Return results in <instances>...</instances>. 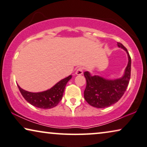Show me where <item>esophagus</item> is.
I'll return each mask as SVG.
<instances>
[{
	"label": "esophagus",
	"instance_id": "esophagus-1",
	"mask_svg": "<svg viewBox=\"0 0 147 147\" xmlns=\"http://www.w3.org/2000/svg\"><path fill=\"white\" fill-rule=\"evenodd\" d=\"M83 72V68L82 67H79L76 70V75H81Z\"/></svg>",
	"mask_w": 147,
	"mask_h": 147
}]
</instances>
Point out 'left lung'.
<instances>
[{
  "instance_id": "left-lung-1",
  "label": "left lung",
  "mask_w": 147,
  "mask_h": 147,
  "mask_svg": "<svg viewBox=\"0 0 147 147\" xmlns=\"http://www.w3.org/2000/svg\"><path fill=\"white\" fill-rule=\"evenodd\" d=\"M117 44L126 51L128 57V65L122 77L108 80L99 76H91L87 71L84 72L87 81L84 97L86 101L93 107L104 108L118 102L128 85L131 73V58L127 49L121 43L118 42Z\"/></svg>"
}]
</instances>
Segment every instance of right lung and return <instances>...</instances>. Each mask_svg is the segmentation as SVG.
Listing matches in <instances>:
<instances>
[{
	"instance_id": "1",
	"label": "right lung",
	"mask_w": 147,
	"mask_h": 147,
	"mask_svg": "<svg viewBox=\"0 0 147 147\" xmlns=\"http://www.w3.org/2000/svg\"><path fill=\"white\" fill-rule=\"evenodd\" d=\"M72 78L70 75L56 83L50 89L39 93H31L18 86L21 95L25 100L34 106L42 109H50L56 106L61 101L66 83Z\"/></svg>"
}]
</instances>
